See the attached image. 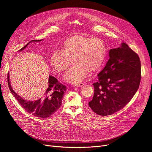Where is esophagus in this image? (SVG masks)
I'll list each match as a JSON object with an SVG mask.
<instances>
[{
    "label": "esophagus",
    "instance_id": "obj_1",
    "mask_svg": "<svg viewBox=\"0 0 152 152\" xmlns=\"http://www.w3.org/2000/svg\"><path fill=\"white\" fill-rule=\"evenodd\" d=\"M83 85V83H79L75 84V86H76V87H81V86H82Z\"/></svg>",
    "mask_w": 152,
    "mask_h": 152
}]
</instances>
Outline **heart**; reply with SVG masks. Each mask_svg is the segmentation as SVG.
<instances>
[{
    "instance_id": "1",
    "label": "heart",
    "mask_w": 152,
    "mask_h": 152,
    "mask_svg": "<svg viewBox=\"0 0 152 152\" xmlns=\"http://www.w3.org/2000/svg\"><path fill=\"white\" fill-rule=\"evenodd\" d=\"M61 50H55L50 57L52 67L58 72L66 70L74 58L76 65L69 69L64 79L71 83H77L87 76L88 71L95 73L103 66L106 49L103 41L98 38L75 35L64 40Z\"/></svg>"
}]
</instances>
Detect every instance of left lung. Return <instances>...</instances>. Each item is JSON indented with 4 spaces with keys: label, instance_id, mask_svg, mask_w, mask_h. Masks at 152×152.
Instances as JSON below:
<instances>
[{
    "label": "left lung",
    "instance_id": "1",
    "mask_svg": "<svg viewBox=\"0 0 152 152\" xmlns=\"http://www.w3.org/2000/svg\"><path fill=\"white\" fill-rule=\"evenodd\" d=\"M110 59L93 85L94 96L88 103L97 114L106 116L121 110L137 91L141 80V61L127 45L109 52Z\"/></svg>",
    "mask_w": 152,
    "mask_h": 152
}]
</instances>
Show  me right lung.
I'll use <instances>...</instances> for the list:
<instances>
[{"mask_svg":"<svg viewBox=\"0 0 152 152\" xmlns=\"http://www.w3.org/2000/svg\"><path fill=\"white\" fill-rule=\"evenodd\" d=\"M42 40H32L25 46L20 49L19 51L24 50L31 42H39ZM7 78L10 91L20 104L29 114L39 118H46L52 115L59 109L62 103L64 94L67 90L66 86L59 83L56 78L52 76H49L48 87L42 95V97L35 101L26 100L13 90L10 81L9 73Z\"/></svg>","mask_w":152,"mask_h":152,"instance_id":"add662e5","label":"right lung"}]
</instances>
